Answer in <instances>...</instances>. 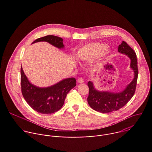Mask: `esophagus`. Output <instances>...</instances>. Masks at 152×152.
<instances>
[{
  "mask_svg": "<svg viewBox=\"0 0 152 152\" xmlns=\"http://www.w3.org/2000/svg\"><path fill=\"white\" fill-rule=\"evenodd\" d=\"M83 79H82V78H79L78 79H77V83H83Z\"/></svg>",
  "mask_w": 152,
  "mask_h": 152,
  "instance_id": "1",
  "label": "esophagus"
}]
</instances>
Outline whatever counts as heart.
I'll return each mask as SVG.
<instances>
[{
    "label": "heart",
    "mask_w": 152,
    "mask_h": 152,
    "mask_svg": "<svg viewBox=\"0 0 152 152\" xmlns=\"http://www.w3.org/2000/svg\"><path fill=\"white\" fill-rule=\"evenodd\" d=\"M107 45L103 43H90L81 48L75 54L78 61L86 62L92 61L103 53H107Z\"/></svg>",
    "instance_id": "1"
}]
</instances>
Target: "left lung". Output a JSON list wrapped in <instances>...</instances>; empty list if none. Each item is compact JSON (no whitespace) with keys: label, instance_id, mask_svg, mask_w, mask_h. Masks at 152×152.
<instances>
[{"label":"left lung","instance_id":"left-lung-1","mask_svg":"<svg viewBox=\"0 0 152 152\" xmlns=\"http://www.w3.org/2000/svg\"><path fill=\"white\" fill-rule=\"evenodd\" d=\"M118 51L126 55L131 59L130 67L134 71V79L123 91L117 93L99 91L94 87L93 82H88L89 87L88 103L92 109L102 113H111L120 110L131 99L135 91L138 75L136 53L124 41L118 46Z\"/></svg>","mask_w":152,"mask_h":152}]
</instances>
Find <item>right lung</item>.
Here are the masks:
<instances>
[{
  "instance_id": "1",
  "label": "right lung",
  "mask_w": 152,
  "mask_h": 152,
  "mask_svg": "<svg viewBox=\"0 0 152 152\" xmlns=\"http://www.w3.org/2000/svg\"><path fill=\"white\" fill-rule=\"evenodd\" d=\"M45 41L54 47L64 48L63 39L54 35H47L35 40L34 43ZM21 92L25 100L33 110L44 114L54 113L59 110L64 104L68 93L76 86V79H64L56 83L47 87H39L30 82L21 67Z\"/></svg>"
}]
</instances>
